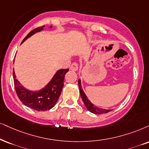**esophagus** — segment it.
I'll use <instances>...</instances> for the list:
<instances>
[{
	"instance_id": "34e87169",
	"label": "esophagus",
	"mask_w": 149,
	"mask_h": 149,
	"mask_svg": "<svg viewBox=\"0 0 149 149\" xmlns=\"http://www.w3.org/2000/svg\"><path fill=\"white\" fill-rule=\"evenodd\" d=\"M78 65L77 63H72V65H71L70 67V69L71 70H72L73 71H76L78 70Z\"/></svg>"
}]
</instances>
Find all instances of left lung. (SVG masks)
Masks as SVG:
<instances>
[{"label":"left lung","mask_w":149,"mask_h":149,"mask_svg":"<svg viewBox=\"0 0 149 149\" xmlns=\"http://www.w3.org/2000/svg\"><path fill=\"white\" fill-rule=\"evenodd\" d=\"M78 85H79V90H80V93L81 95V97H82V101H83L84 105H85L86 108L88 109V111H89L90 112L92 113L95 114H103V113H109L111 111H112L111 109H102V108H98V107L95 106V105L92 104V103L90 102L89 100L87 98L86 95L84 93V92L82 90V86H81V80L79 79L78 80Z\"/></svg>","instance_id":"1"}]
</instances>
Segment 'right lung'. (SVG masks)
Wrapping results in <instances>:
<instances>
[{
    "instance_id": "obj_1",
    "label": "right lung",
    "mask_w": 149,
    "mask_h": 149,
    "mask_svg": "<svg viewBox=\"0 0 149 149\" xmlns=\"http://www.w3.org/2000/svg\"><path fill=\"white\" fill-rule=\"evenodd\" d=\"M44 27L45 26H42L30 31L22 41L21 44L34 33L42 31ZM52 27V26H50L49 28ZM68 71L69 69H60L57 71L52 80L44 88L34 91H30L20 84L19 81L16 79L14 69H13L15 90L18 98L20 100L22 104L34 110L38 111L49 110L55 106L61 95L64 86L65 76Z\"/></svg>"
}]
</instances>
